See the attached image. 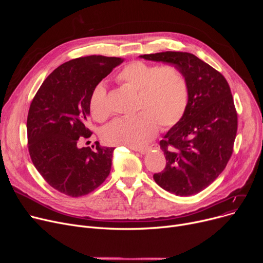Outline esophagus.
<instances>
[{"label": "esophagus", "mask_w": 263, "mask_h": 263, "mask_svg": "<svg viewBox=\"0 0 263 263\" xmlns=\"http://www.w3.org/2000/svg\"><path fill=\"white\" fill-rule=\"evenodd\" d=\"M131 149L134 150V151H139L140 154H146L147 151H149L150 149H153V147L147 146V147H142V148H131Z\"/></svg>", "instance_id": "obj_1"}]
</instances>
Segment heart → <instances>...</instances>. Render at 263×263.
<instances>
[{
  "instance_id": "1",
  "label": "heart",
  "mask_w": 263,
  "mask_h": 263,
  "mask_svg": "<svg viewBox=\"0 0 263 263\" xmlns=\"http://www.w3.org/2000/svg\"><path fill=\"white\" fill-rule=\"evenodd\" d=\"M120 84L137 92L132 117L117 118L106 126L101 137L108 145L137 148L162 130L175 127L183 118L190 100L189 82L174 65H155L133 61L116 74ZM89 110L97 121L109 116L104 84H97L89 97Z\"/></svg>"
}]
</instances>
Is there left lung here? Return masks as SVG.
<instances>
[{"label":"left lung","instance_id":"1","mask_svg":"<svg viewBox=\"0 0 263 263\" xmlns=\"http://www.w3.org/2000/svg\"><path fill=\"white\" fill-rule=\"evenodd\" d=\"M141 58L177 66L187 79L186 112L160 142L166 166L154 179L178 196L195 195L215 180L232 155L238 114L229 84L192 53L166 51Z\"/></svg>","mask_w":263,"mask_h":263}]
</instances>
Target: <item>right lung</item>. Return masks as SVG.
I'll list each match as a JSON object with an SVG mask.
<instances>
[{
	"mask_svg": "<svg viewBox=\"0 0 263 263\" xmlns=\"http://www.w3.org/2000/svg\"><path fill=\"white\" fill-rule=\"evenodd\" d=\"M122 62L103 55L66 62L44 81L32 100L26 122L32 162L65 195H87L109 175L114 148L99 143L95 150L79 148V142L92 134L87 126L93 87Z\"/></svg>",
	"mask_w": 263,
	"mask_h": 263,
	"instance_id": "obj_1",
	"label": "right lung"
}]
</instances>
